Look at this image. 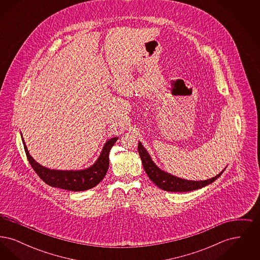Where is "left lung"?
<instances>
[{"instance_id": "8db88e82", "label": "left lung", "mask_w": 260, "mask_h": 260, "mask_svg": "<svg viewBox=\"0 0 260 260\" xmlns=\"http://www.w3.org/2000/svg\"><path fill=\"white\" fill-rule=\"evenodd\" d=\"M138 153L140 155L143 168L147 173L149 178L159 188L169 192H189V191L203 188L215 181L222 174L225 170L224 169L222 172L218 173L216 176L207 180H200V181L187 180L161 171V169L158 168L156 164L152 161L148 152L143 147L141 142H138Z\"/></svg>"}]
</instances>
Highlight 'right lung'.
<instances>
[{"mask_svg":"<svg viewBox=\"0 0 260 260\" xmlns=\"http://www.w3.org/2000/svg\"><path fill=\"white\" fill-rule=\"evenodd\" d=\"M117 139L118 137H113L109 139L104 144L96 161L91 167L81 171H59L50 170L43 167L42 165L38 164L29 154L23 137L22 142L28 161L44 182L51 187H56L64 190L85 191L98 185L104 178L109 169V152Z\"/></svg>","mask_w":260,"mask_h":260,"instance_id":"1","label":"right lung"}]
</instances>
